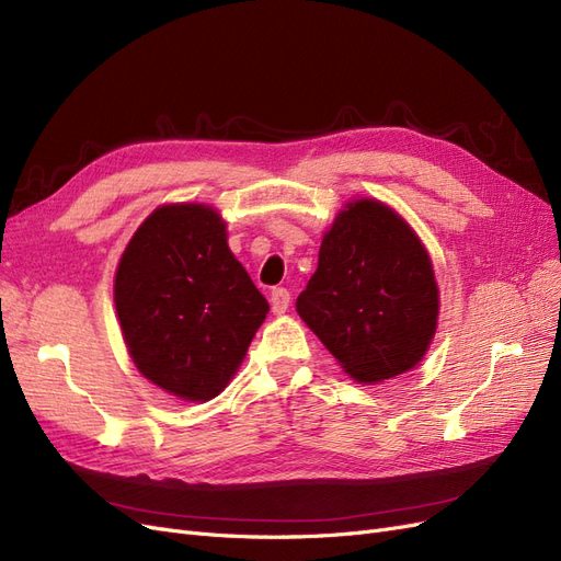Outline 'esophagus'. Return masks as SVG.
<instances>
[{
    "mask_svg": "<svg viewBox=\"0 0 561 561\" xmlns=\"http://www.w3.org/2000/svg\"><path fill=\"white\" fill-rule=\"evenodd\" d=\"M268 301H271V311L280 316V313L287 311V307H290V293H287L285 287H274V290H271Z\"/></svg>",
    "mask_w": 561,
    "mask_h": 561,
    "instance_id": "1",
    "label": "esophagus"
}]
</instances>
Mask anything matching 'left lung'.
I'll return each instance as SVG.
<instances>
[{"label":"left lung","mask_w":561,"mask_h":561,"mask_svg":"<svg viewBox=\"0 0 561 561\" xmlns=\"http://www.w3.org/2000/svg\"><path fill=\"white\" fill-rule=\"evenodd\" d=\"M297 311L355 381L398 377L423 358L437 325L428 252L383 203H348Z\"/></svg>","instance_id":"8db88e82"}]
</instances>
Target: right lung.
<instances>
[{
	"label": "right lung",
	"mask_w": 561,
	"mask_h": 561,
	"mask_svg": "<svg viewBox=\"0 0 561 561\" xmlns=\"http://www.w3.org/2000/svg\"><path fill=\"white\" fill-rule=\"evenodd\" d=\"M114 304L142 375L182 400L219 396L268 304L227 245L208 206L151 213L116 268Z\"/></svg>",
	"instance_id": "right-lung-1"
}]
</instances>
